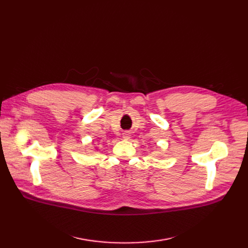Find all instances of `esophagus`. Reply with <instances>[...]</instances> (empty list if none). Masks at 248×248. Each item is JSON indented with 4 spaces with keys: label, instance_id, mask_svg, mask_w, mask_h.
<instances>
[{
    "label": "esophagus",
    "instance_id": "esophagus-1",
    "mask_svg": "<svg viewBox=\"0 0 248 248\" xmlns=\"http://www.w3.org/2000/svg\"><path fill=\"white\" fill-rule=\"evenodd\" d=\"M129 137H131V135H129V133H128V132H125V133H124V134H123V138H124V139H125V140L129 139Z\"/></svg>",
    "mask_w": 248,
    "mask_h": 248
}]
</instances>
